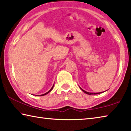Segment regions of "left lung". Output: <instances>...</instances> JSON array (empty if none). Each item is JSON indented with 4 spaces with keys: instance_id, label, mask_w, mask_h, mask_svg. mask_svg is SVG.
<instances>
[{
    "instance_id": "1",
    "label": "left lung",
    "mask_w": 131,
    "mask_h": 131,
    "mask_svg": "<svg viewBox=\"0 0 131 131\" xmlns=\"http://www.w3.org/2000/svg\"><path fill=\"white\" fill-rule=\"evenodd\" d=\"M80 88L81 89V90H82L84 92V93H87V94H88V95H96V94H99V93H103V92H105V91H104V92H98V93H92V92H87V91H84V90H83L82 88H81L80 87Z\"/></svg>"
}]
</instances>
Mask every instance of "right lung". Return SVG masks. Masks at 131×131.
Masks as SVG:
<instances>
[{
	"label": "right lung",
	"mask_w": 131,
	"mask_h": 131,
	"mask_svg": "<svg viewBox=\"0 0 131 131\" xmlns=\"http://www.w3.org/2000/svg\"><path fill=\"white\" fill-rule=\"evenodd\" d=\"M53 86H54V84H53V86L52 87V88L50 89V90H49L47 92H46V93H44V94H43V95H39V96H44V95H47V94H48V93H49V92H50L52 90V89H53Z\"/></svg>",
	"instance_id": "obj_1"
}]
</instances>
